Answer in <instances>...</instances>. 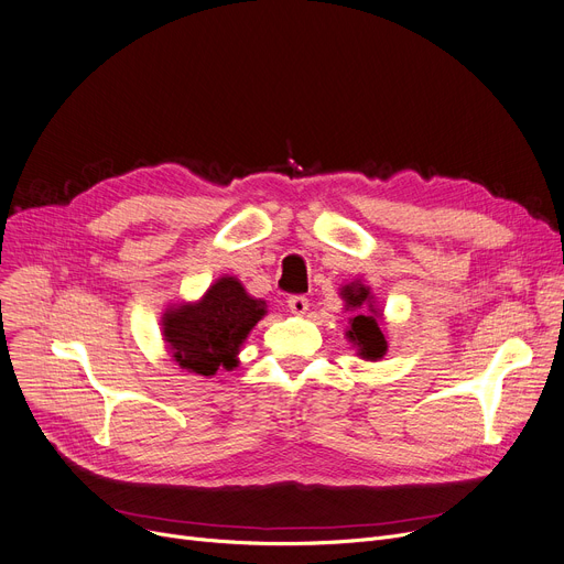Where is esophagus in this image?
Listing matches in <instances>:
<instances>
[{
  "label": "esophagus",
  "instance_id": "obj_1",
  "mask_svg": "<svg viewBox=\"0 0 564 564\" xmlns=\"http://www.w3.org/2000/svg\"><path fill=\"white\" fill-rule=\"evenodd\" d=\"M288 308L292 315H306L308 311V300L302 297V294H294V297L288 300Z\"/></svg>",
  "mask_w": 564,
  "mask_h": 564
}]
</instances>
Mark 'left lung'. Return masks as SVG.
<instances>
[{"label":"left lung","instance_id":"obj_1","mask_svg":"<svg viewBox=\"0 0 564 564\" xmlns=\"http://www.w3.org/2000/svg\"><path fill=\"white\" fill-rule=\"evenodd\" d=\"M338 294L345 304V313H349L345 336L357 349V357L364 361H379L389 349V340L381 329L383 311L377 308L370 285L354 279L345 283Z\"/></svg>","mask_w":564,"mask_h":564}]
</instances>
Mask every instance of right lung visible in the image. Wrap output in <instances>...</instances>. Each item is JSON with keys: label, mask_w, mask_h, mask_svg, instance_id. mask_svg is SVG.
I'll return each instance as SVG.
<instances>
[{"label": "right lung", "mask_w": 564, "mask_h": 564, "mask_svg": "<svg viewBox=\"0 0 564 564\" xmlns=\"http://www.w3.org/2000/svg\"><path fill=\"white\" fill-rule=\"evenodd\" d=\"M267 315V302L256 300L240 279L219 276L196 302L171 304L162 313V340L183 370L215 377L240 366V347Z\"/></svg>", "instance_id": "1"}]
</instances>
